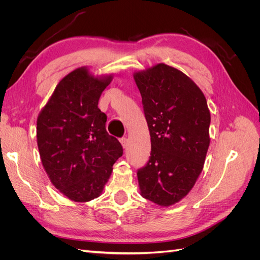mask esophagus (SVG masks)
<instances>
[{
	"label": "esophagus",
	"instance_id": "esophagus-1",
	"mask_svg": "<svg viewBox=\"0 0 260 260\" xmlns=\"http://www.w3.org/2000/svg\"><path fill=\"white\" fill-rule=\"evenodd\" d=\"M120 143H121V145H122L123 148H127V147H128V144H129V141H128L127 138H121V139H120Z\"/></svg>",
	"mask_w": 260,
	"mask_h": 260
}]
</instances>
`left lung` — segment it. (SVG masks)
Returning a JSON list of instances; mask_svg holds the SVG:
<instances>
[{
    "label": "left lung",
    "mask_w": 260,
    "mask_h": 260,
    "mask_svg": "<svg viewBox=\"0 0 260 260\" xmlns=\"http://www.w3.org/2000/svg\"><path fill=\"white\" fill-rule=\"evenodd\" d=\"M151 136V156L138 170L141 195L170 206L191 191L209 146L210 113L201 89L180 70L157 64L135 75Z\"/></svg>",
    "instance_id": "8db88e82"
}]
</instances>
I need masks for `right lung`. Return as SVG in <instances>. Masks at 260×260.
Returning a JSON list of instances; mask_svg holds the SVG:
<instances>
[{
    "instance_id": "1",
    "label": "right lung",
    "mask_w": 260,
    "mask_h": 260,
    "mask_svg": "<svg viewBox=\"0 0 260 260\" xmlns=\"http://www.w3.org/2000/svg\"><path fill=\"white\" fill-rule=\"evenodd\" d=\"M112 76L95 78L85 67L59 81L37 120L38 147L53 185L75 202L99 198L122 156L108 135L107 116L98 107Z\"/></svg>"
}]
</instances>
